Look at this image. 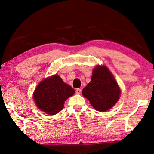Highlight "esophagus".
<instances>
[{
    "instance_id": "1",
    "label": "esophagus",
    "mask_w": 154,
    "mask_h": 154,
    "mask_svg": "<svg viewBox=\"0 0 154 154\" xmlns=\"http://www.w3.org/2000/svg\"><path fill=\"white\" fill-rule=\"evenodd\" d=\"M76 93L77 94H80L81 93V89L77 88V89L76 90Z\"/></svg>"
}]
</instances>
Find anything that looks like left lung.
<instances>
[{
    "mask_svg": "<svg viewBox=\"0 0 154 154\" xmlns=\"http://www.w3.org/2000/svg\"><path fill=\"white\" fill-rule=\"evenodd\" d=\"M82 92L97 111L105 112L117 103L121 90L106 66H97L92 71L91 81Z\"/></svg>",
    "mask_w": 154,
    "mask_h": 154,
    "instance_id": "obj_1",
    "label": "left lung"
}]
</instances>
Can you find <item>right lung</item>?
Returning <instances> with one entry per match:
<instances>
[{
    "label": "right lung",
    "instance_id": "add662e5",
    "mask_svg": "<svg viewBox=\"0 0 154 154\" xmlns=\"http://www.w3.org/2000/svg\"><path fill=\"white\" fill-rule=\"evenodd\" d=\"M74 92L70 86L56 74L43 80L37 85L33 92V99L41 111L53 115L62 111L64 102Z\"/></svg>",
    "mask_w": 154,
    "mask_h": 154
}]
</instances>
